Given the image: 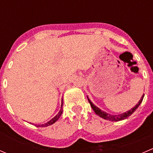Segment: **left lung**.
<instances>
[{
	"mask_svg": "<svg viewBox=\"0 0 153 153\" xmlns=\"http://www.w3.org/2000/svg\"><path fill=\"white\" fill-rule=\"evenodd\" d=\"M143 96H144V95H142V97H141V100L139 101V102H138V104L135 105V106H134L132 109H131L130 110L127 111V112H124V113L121 114V115H110V114H108V113H106V112H104V111L101 110L99 108L97 107L96 106L94 105V104L91 102V101L89 99V98H88V101H89V104H90L91 107L93 109V110L95 111V112L97 114V115H99L100 117L103 118L104 119L109 120V121H121V120H124V119H125V118H127L128 117L130 116V115H132V114L133 113L135 110H136V109L138 107V106H139L140 104H141V103L142 102Z\"/></svg>",
	"mask_w": 153,
	"mask_h": 153,
	"instance_id": "1",
	"label": "left lung"
}]
</instances>
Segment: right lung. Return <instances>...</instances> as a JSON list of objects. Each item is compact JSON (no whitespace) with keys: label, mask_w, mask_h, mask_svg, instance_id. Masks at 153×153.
<instances>
[{"label":"right lung","mask_w":153,"mask_h":153,"mask_svg":"<svg viewBox=\"0 0 153 153\" xmlns=\"http://www.w3.org/2000/svg\"><path fill=\"white\" fill-rule=\"evenodd\" d=\"M62 105H63V103L61 104V110H60V112H58V114H57L56 115H55V117H54L52 119H51L50 121H48L47 123H46V124H41V125H36L37 126H39V127H44V126H49V125H52V124H54V123L55 122V121H57V120L58 119V118H60V116L61 115V114H62L63 112V109H62Z\"/></svg>","instance_id":"obj_1"}]
</instances>
